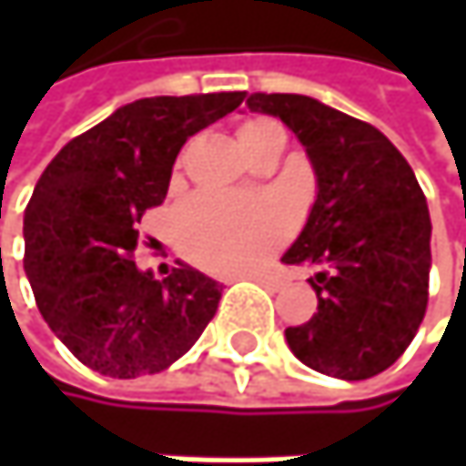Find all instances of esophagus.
Wrapping results in <instances>:
<instances>
[{
    "label": "esophagus",
    "mask_w": 466,
    "mask_h": 466,
    "mask_svg": "<svg viewBox=\"0 0 466 466\" xmlns=\"http://www.w3.org/2000/svg\"><path fill=\"white\" fill-rule=\"evenodd\" d=\"M253 280L256 283H261L264 289H269V291H280L283 289V280L280 278H275V275H253Z\"/></svg>",
    "instance_id": "esophagus-1"
}]
</instances>
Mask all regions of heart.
I'll return each mask as SVG.
<instances>
[{"label":"heart","mask_w":466,"mask_h":466,"mask_svg":"<svg viewBox=\"0 0 466 466\" xmlns=\"http://www.w3.org/2000/svg\"><path fill=\"white\" fill-rule=\"evenodd\" d=\"M237 137L253 156L283 140V129L269 118H250L237 129ZM175 232L180 248L197 264L229 275L264 264L291 232V213L272 199H237L205 191L177 210Z\"/></svg>","instance_id":"1"}]
</instances>
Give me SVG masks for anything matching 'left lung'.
Listing matches in <instances>:
<instances>
[{"label": "left lung", "mask_w": 466, "mask_h": 466, "mask_svg": "<svg viewBox=\"0 0 466 466\" xmlns=\"http://www.w3.org/2000/svg\"><path fill=\"white\" fill-rule=\"evenodd\" d=\"M253 113L280 118L316 172L308 224L283 253L310 264L319 313L286 342L316 372L367 380L389 370L419 331L429 299L431 221L405 156L375 127L302 94H250Z\"/></svg>", "instance_id": "obj_1"}]
</instances>
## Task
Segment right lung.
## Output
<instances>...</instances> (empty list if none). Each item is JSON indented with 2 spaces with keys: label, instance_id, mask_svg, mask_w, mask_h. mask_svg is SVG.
<instances>
[{
  "label": "right lung",
  "instance_id": "obj_1",
  "mask_svg": "<svg viewBox=\"0 0 466 466\" xmlns=\"http://www.w3.org/2000/svg\"><path fill=\"white\" fill-rule=\"evenodd\" d=\"M242 99L245 91L137 99L66 142L40 175L24 213V269L50 331L94 372H161L216 316L221 283L188 264L156 280L132 256L180 147Z\"/></svg>",
  "mask_w": 466,
  "mask_h": 466
}]
</instances>
